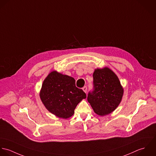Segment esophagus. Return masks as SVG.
Listing matches in <instances>:
<instances>
[{"mask_svg":"<svg viewBox=\"0 0 156 156\" xmlns=\"http://www.w3.org/2000/svg\"><path fill=\"white\" fill-rule=\"evenodd\" d=\"M83 91H84L85 93H86V92H87V86H84V87H83Z\"/></svg>","mask_w":156,"mask_h":156,"instance_id":"1","label":"esophagus"}]
</instances>
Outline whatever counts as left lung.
I'll return each mask as SVG.
<instances>
[{"label":"left lung","mask_w":156,"mask_h":156,"mask_svg":"<svg viewBox=\"0 0 156 156\" xmlns=\"http://www.w3.org/2000/svg\"><path fill=\"white\" fill-rule=\"evenodd\" d=\"M94 88L87 95V101L94 112L100 116L113 112L120 104L124 93L116 75L108 67L95 69Z\"/></svg>","instance_id":"obj_1"}]
</instances>
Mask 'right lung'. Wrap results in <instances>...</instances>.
Listing matches in <instances>:
<instances>
[{
    "mask_svg": "<svg viewBox=\"0 0 156 156\" xmlns=\"http://www.w3.org/2000/svg\"><path fill=\"white\" fill-rule=\"evenodd\" d=\"M40 96L51 113L63 119L71 117L78 104L86 98L84 91L76 87L73 78L56 71L44 80Z\"/></svg>",
    "mask_w": 156,
    "mask_h": 156,
    "instance_id": "add662e5",
    "label": "right lung"
}]
</instances>
